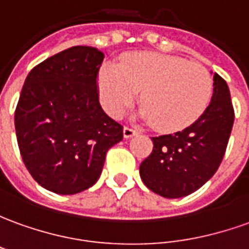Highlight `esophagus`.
Segmentation results:
<instances>
[{
  "label": "esophagus",
  "instance_id": "34e87169",
  "mask_svg": "<svg viewBox=\"0 0 249 249\" xmlns=\"http://www.w3.org/2000/svg\"><path fill=\"white\" fill-rule=\"evenodd\" d=\"M137 134H138V131H137L135 128H131V127L123 128V137H124V138H131V137H134V135Z\"/></svg>",
  "mask_w": 249,
  "mask_h": 249
}]
</instances>
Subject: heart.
I'll list each match as a JSON object with an SVG mask.
<instances>
[{
	"mask_svg": "<svg viewBox=\"0 0 249 249\" xmlns=\"http://www.w3.org/2000/svg\"><path fill=\"white\" fill-rule=\"evenodd\" d=\"M99 90L103 107L112 116L123 114L141 92L140 116L160 131H179L205 112L213 81L200 63L142 51L124 56L121 66L104 65Z\"/></svg>",
	"mask_w": 249,
	"mask_h": 249,
	"instance_id": "heart-1",
	"label": "heart"
}]
</instances>
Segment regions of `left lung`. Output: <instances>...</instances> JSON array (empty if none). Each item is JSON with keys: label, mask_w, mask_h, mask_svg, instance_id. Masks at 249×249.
Wrapping results in <instances>:
<instances>
[{"label": "left lung", "mask_w": 249, "mask_h": 249, "mask_svg": "<svg viewBox=\"0 0 249 249\" xmlns=\"http://www.w3.org/2000/svg\"><path fill=\"white\" fill-rule=\"evenodd\" d=\"M213 81L212 102L205 112L181 131L153 137V150L140 165L145 186L164 198H183L196 191L224 159L234 111L225 80L213 73Z\"/></svg>", "instance_id": "8db88e82"}]
</instances>
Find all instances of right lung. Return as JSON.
I'll use <instances>...</instances> for the list:
<instances>
[{
    "mask_svg": "<svg viewBox=\"0 0 249 249\" xmlns=\"http://www.w3.org/2000/svg\"><path fill=\"white\" fill-rule=\"evenodd\" d=\"M104 54L74 46L31 70L15 112L18 149L32 178L51 193L71 195L95 184L123 127L99 103Z\"/></svg>",
    "mask_w": 249,
    "mask_h": 249,
    "instance_id": "1",
    "label": "right lung"
}]
</instances>
